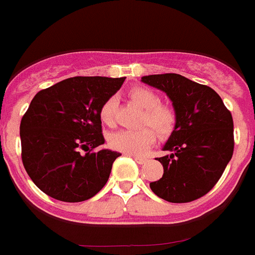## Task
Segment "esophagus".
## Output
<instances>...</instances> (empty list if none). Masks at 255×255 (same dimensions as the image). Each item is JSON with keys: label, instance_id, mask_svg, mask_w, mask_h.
Here are the masks:
<instances>
[{"label": "esophagus", "instance_id": "esophagus-1", "mask_svg": "<svg viewBox=\"0 0 255 255\" xmlns=\"http://www.w3.org/2000/svg\"><path fill=\"white\" fill-rule=\"evenodd\" d=\"M133 159L136 160V162H137L138 164H144L145 162H146V159H145V158H138V157H133Z\"/></svg>", "mask_w": 255, "mask_h": 255}]
</instances>
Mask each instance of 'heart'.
Listing matches in <instances>:
<instances>
[{
	"mask_svg": "<svg viewBox=\"0 0 255 255\" xmlns=\"http://www.w3.org/2000/svg\"><path fill=\"white\" fill-rule=\"evenodd\" d=\"M128 96L132 101L144 109V115L141 118V126H149L156 131L154 132L148 127H142L140 129H121L110 134L109 144L113 149L122 151L129 155H142L145 151L153 145L155 141V133L159 137H168L175 127H176L177 117L172 108L167 105L160 104L159 96L149 88L134 87L128 92ZM115 109L117 101L115 98H109L102 104L100 109V119L102 123L113 126L115 121Z\"/></svg>",
	"mask_w": 255,
	"mask_h": 255,
	"instance_id": "obj_1",
	"label": "heart"
}]
</instances>
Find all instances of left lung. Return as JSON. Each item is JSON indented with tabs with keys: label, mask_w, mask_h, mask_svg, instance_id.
Returning <instances> with one entry per match:
<instances>
[{
	"label": "left lung",
	"mask_w": 255,
	"mask_h": 255,
	"mask_svg": "<svg viewBox=\"0 0 255 255\" xmlns=\"http://www.w3.org/2000/svg\"><path fill=\"white\" fill-rule=\"evenodd\" d=\"M145 84L163 91L172 101L177 122L158 158L159 180L150 183L158 197L184 204L201 198L218 183L232 158L233 119L217 92L177 74L142 76Z\"/></svg>",
	"instance_id": "obj_1"
}]
</instances>
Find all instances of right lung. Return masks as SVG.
Segmentation results:
<instances>
[{
    "instance_id": "1",
    "label": "right lung",
    "mask_w": 255,
    "mask_h": 255,
    "mask_svg": "<svg viewBox=\"0 0 255 255\" xmlns=\"http://www.w3.org/2000/svg\"><path fill=\"white\" fill-rule=\"evenodd\" d=\"M124 79L75 76L33 97L20 122L22 160L45 194L63 202H81L108 183L121 153L93 149L105 142L100 109Z\"/></svg>"
}]
</instances>
